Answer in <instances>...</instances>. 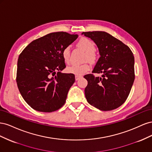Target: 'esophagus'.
<instances>
[{"instance_id": "obj_1", "label": "esophagus", "mask_w": 152, "mask_h": 152, "mask_svg": "<svg viewBox=\"0 0 152 152\" xmlns=\"http://www.w3.org/2000/svg\"><path fill=\"white\" fill-rule=\"evenodd\" d=\"M82 76H79V75H75V80H79L80 78H81Z\"/></svg>"}]
</instances>
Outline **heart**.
<instances>
[{
    "label": "heart",
    "mask_w": 152,
    "mask_h": 152,
    "mask_svg": "<svg viewBox=\"0 0 152 152\" xmlns=\"http://www.w3.org/2000/svg\"><path fill=\"white\" fill-rule=\"evenodd\" d=\"M77 45L80 49L86 53L85 60H88L91 62L94 61L96 55L94 52L96 46L94 43L91 40L87 38H82L77 43ZM62 56L66 63L70 62V48L69 46L66 47L63 50ZM90 69V66L88 63H84L82 65H73L67 67V72L75 75L81 76L84 75Z\"/></svg>",
    "instance_id": "1"
}]
</instances>
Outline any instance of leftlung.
<instances>
[{
    "mask_svg": "<svg viewBox=\"0 0 152 152\" xmlns=\"http://www.w3.org/2000/svg\"><path fill=\"white\" fill-rule=\"evenodd\" d=\"M97 45L100 58L93 73L84 75L87 80L86 98L91 105L102 111L116 109L126 102L133 83L134 58L131 50L121 40L105 31L82 32Z\"/></svg>",
    "mask_w": 152,
    "mask_h": 152,
    "instance_id": "left-lung-1",
    "label": "left lung"
}]
</instances>
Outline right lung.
Masks as SVG:
<instances>
[{
	"mask_svg": "<svg viewBox=\"0 0 152 152\" xmlns=\"http://www.w3.org/2000/svg\"><path fill=\"white\" fill-rule=\"evenodd\" d=\"M77 37V34L53 32L32 41L20 54L17 85L33 109L53 112L65 103L75 79L74 74L61 72L66 67L62 52Z\"/></svg>",
	"mask_w": 152,
	"mask_h": 152,
	"instance_id": "1",
	"label": "right lung"
}]
</instances>
